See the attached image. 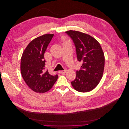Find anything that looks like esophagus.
<instances>
[{"instance_id":"34e87169","label":"esophagus","mask_w":129,"mask_h":129,"mask_svg":"<svg viewBox=\"0 0 129 129\" xmlns=\"http://www.w3.org/2000/svg\"><path fill=\"white\" fill-rule=\"evenodd\" d=\"M66 69H64V70H63V71H58V73H60V74H64L66 72Z\"/></svg>"}]
</instances>
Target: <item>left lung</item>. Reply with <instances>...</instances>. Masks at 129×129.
I'll return each instance as SVG.
<instances>
[{"instance_id":"left-lung-1","label":"left lung","mask_w":129,"mask_h":129,"mask_svg":"<svg viewBox=\"0 0 129 129\" xmlns=\"http://www.w3.org/2000/svg\"><path fill=\"white\" fill-rule=\"evenodd\" d=\"M66 33L75 46L77 61L82 65L77 71L71 83L76 90L88 92L94 89L102 79L104 68V55L99 42L88 34L70 30Z\"/></svg>"}]
</instances>
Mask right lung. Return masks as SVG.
I'll use <instances>...</instances> for the list:
<instances>
[{
	"mask_svg": "<svg viewBox=\"0 0 129 129\" xmlns=\"http://www.w3.org/2000/svg\"><path fill=\"white\" fill-rule=\"evenodd\" d=\"M54 34H45L34 39L26 47L21 58L22 76L34 91L44 93L51 89L58 75L49 74L45 67L44 54Z\"/></svg>",
	"mask_w": 129,
	"mask_h": 129,
	"instance_id": "right-lung-1",
	"label": "right lung"
}]
</instances>
